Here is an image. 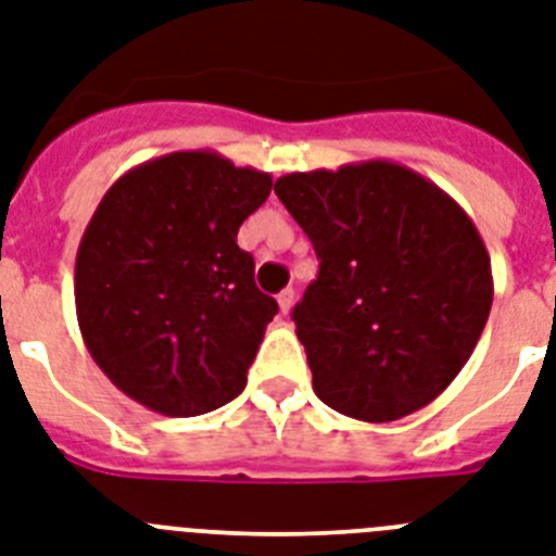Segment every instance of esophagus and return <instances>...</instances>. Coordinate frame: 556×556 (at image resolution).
<instances>
[{
	"label": "esophagus",
	"mask_w": 556,
	"mask_h": 556,
	"mask_svg": "<svg viewBox=\"0 0 556 556\" xmlns=\"http://www.w3.org/2000/svg\"><path fill=\"white\" fill-rule=\"evenodd\" d=\"M277 302H279V311H282V314H291V307H293V288H286V291L279 293Z\"/></svg>",
	"instance_id": "1"
}]
</instances>
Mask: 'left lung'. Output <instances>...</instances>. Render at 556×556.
<instances>
[{
	"mask_svg": "<svg viewBox=\"0 0 556 556\" xmlns=\"http://www.w3.org/2000/svg\"><path fill=\"white\" fill-rule=\"evenodd\" d=\"M319 256L293 307L314 393L358 421H399L464 370L492 311V263L469 214L393 161L274 184Z\"/></svg>",
	"mask_w": 556,
	"mask_h": 556,
	"instance_id": "8db88e82",
	"label": "left lung"
}]
</instances>
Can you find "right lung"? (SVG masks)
Here are the masks:
<instances>
[{"label": "right lung", "mask_w": 556, "mask_h": 556, "mask_svg": "<svg viewBox=\"0 0 556 556\" xmlns=\"http://www.w3.org/2000/svg\"><path fill=\"white\" fill-rule=\"evenodd\" d=\"M268 172L198 149L129 169L110 186L76 254L84 344L121 393L169 418L242 393L277 302L254 286L242 220Z\"/></svg>", "instance_id": "1"}]
</instances>
